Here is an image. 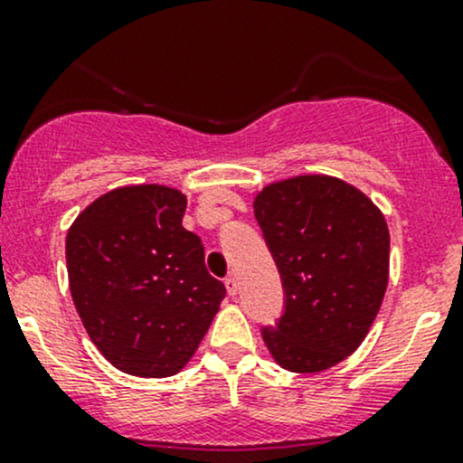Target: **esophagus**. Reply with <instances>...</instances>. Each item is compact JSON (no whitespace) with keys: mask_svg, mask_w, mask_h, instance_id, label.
<instances>
[{"mask_svg":"<svg viewBox=\"0 0 463 463\" xmlns=\"http://www.w3.org/2000/svg\"><path fill=\"white\" fill-rule=\"evenodd\" d=\"M226 291L231 298H237V293H240V282H237L235 275H228L226 278Z\"/></svg>","mask_w":463,"mask_h":463,"instance_id":"1","label":"esophagus"}]
</instances>
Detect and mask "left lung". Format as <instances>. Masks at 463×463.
<instances>
[{"label":"left lung","instance_id":"1","mask_svg":"<svg viewBox=\"0 0 463 463\" xmlns=\"http://www.w3.org/2000/svg\"><path fill=\"white\" fill-rule=\"evenodd\" d=\"M284 311L261 338L288 372L334 367L365 340L387 288L390 232L361 190L325 175L266 185L255 197Z\"/></svg>","mask_w":463,"mask_h":463}]
</instances>
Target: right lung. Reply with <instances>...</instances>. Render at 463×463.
Segmentation results:
<instances>
[{
  "label": "right lung",
  "mask_w": 463,
  "mask_h": 463,
  "mask_svg": "<svg viewBox=\"0 0 463 463\" xmlns=\"http://www.w3.org/2000/svg\"><path fill=\"white\" fill-rule=\"evenodd\" d=\"M185 205L175 188L128 185L89 203L67 232L73 305L125 374H176L226 298L205 269L202 240L181 226Z\"/></svg>",
  "instance_id": "right-lung-1"
}]
</instances>
